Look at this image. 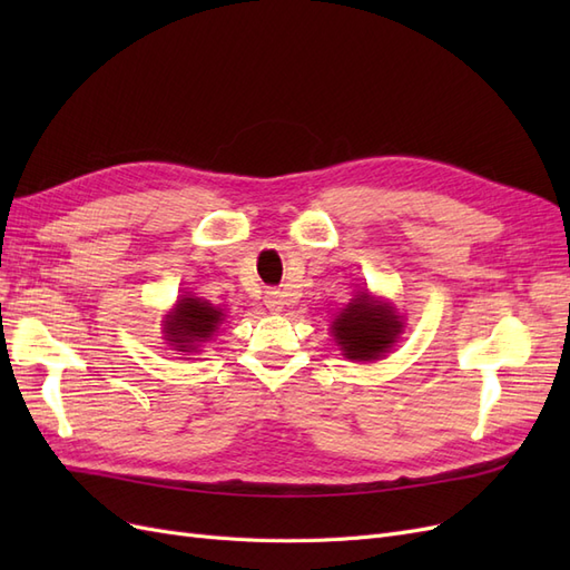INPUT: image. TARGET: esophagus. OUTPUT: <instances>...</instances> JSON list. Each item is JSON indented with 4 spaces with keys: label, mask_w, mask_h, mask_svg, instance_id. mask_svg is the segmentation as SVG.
I'll return each instance as SVG.
<instances>
[{
    "label": "esophagus",
    "mask_w": 570,
    "mask_h": 570,
    "mask_svg": "<svg viewBox=\"0 0 570 570\" xmlns=\"http://www.w3.org/2000/svg\"><path fill=\"white\" fill-rule=\"evenodd\" d=\"M264 304H266L268 312L281 314L283 308H285V295H283L281 289H268L266 297H264Z\"/></svg>",
    "instance_id": "1"
}]
</instances>
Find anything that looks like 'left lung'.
Wrapping results in <instances>:
<instances>
[{
    "instance_id": "obj_1",
    "label": "left lung",
    "mask_w": 570,
    "mask_h": 570,
    "mask_svg": "<svg viewBox=\"0 0 570 570\" xmlns=\"http://www.w3.org/2000/svg\"><path fill=\"white\" fill-rule=\"evenodd\" d=\"M331 331L350 361H377L394 347L404 323L390 302L375 299L371 292H358L337 314Z\"/></svg>"
}]
</instances>
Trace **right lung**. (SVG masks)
<instances>
[{"label":"right lung","mask_w":570,"mask_h":570,"mask_svg":"<svg viewBox=\"0 0 570 570\" xmlns=\"http://www.w3.org/2000/svg\"><path fill=\"white\" fill-rule=\"evenodd\" d=\"M223 323V308L206 299L183 295L174 312L166 314L164 340L178 352H197Z\"/></svg>","instance_id":"1"}]
</instances>
